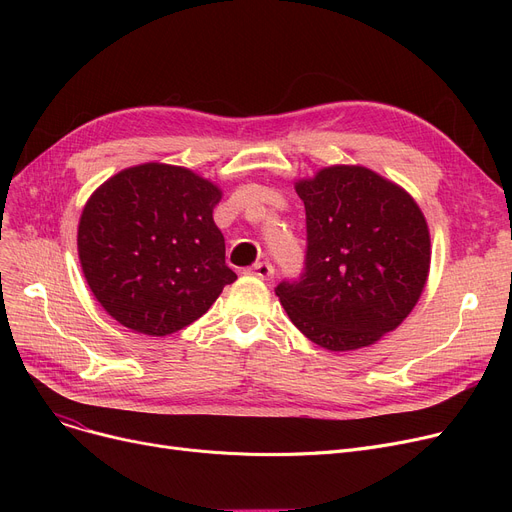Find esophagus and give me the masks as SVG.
<instances>
[{"mask_svg":"<svg viewBox=\"0 0 512 512\" xmlns=\"http://www.w3.org/2000/svg\"><path fill=\"white\" fill-rule=\"evenodd\" d=\"M245 274H247V276H253V278H261V280H265V278H270V276L274 274V267H272V263L261 261V263H255V265L247 267Z\"/></svg>","mask_w":512,"mask_h":512,"instance_id":"34e87169","label":"esophagus"}]
</instances>
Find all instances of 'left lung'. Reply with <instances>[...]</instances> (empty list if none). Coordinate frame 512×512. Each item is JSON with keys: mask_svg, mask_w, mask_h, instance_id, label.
I'll list each match as a JSON object with an SVG mask.
<instances>
[{"mask_svg": "<svg viewBox=\"0 0 512 512\" xmlns=\"http://www.w3.org/2000/svg\"><path fill=\"white\" fill-rule=\"evenodd\" d=\"M307 213L299 282L276 288L290 321L332 353L396 330L417 305L432 240L417 201L365 166H328L294 182Z\"/></svg>", "mask_w": 512, "mask_h": 512, "instance_id": "obj_1", "label": "left lung"}]
</instances>
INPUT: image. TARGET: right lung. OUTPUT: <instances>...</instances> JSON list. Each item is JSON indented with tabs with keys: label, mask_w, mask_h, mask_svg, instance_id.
<instances>
[{
	"label": "right lung",
	"mask_w": 512,
	"mask_h": 512,
	"mask_svg": "<svg viewBox=\"0 0 512 512\" xmlns=\"http://www.w3.org/2000/svg\"><path fill=\"white\" fill-rule=\"evenodd\" d=\"M222 188L182 166L107 178L78 222V259L99 305L124 328L170 336L193 324L236 274L213 222Z\"/></svg>",
	"instance_id": "obj_1"
}]
</instances>
